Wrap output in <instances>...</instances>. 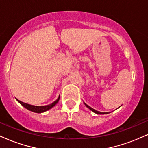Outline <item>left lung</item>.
Instances as JSON below:
<instances>
[{
  "label": "left lung",
  "instance_id": "1",
  "mask_svg": "<svg viewBox=\"0 0 148 148\" xmlns=\"http://www.w3.org/2000/svg\"><path fill=\"white\" fill-rule=\"evenodd\" d=\"M84 104L86 105V106L88 107V108H89L90 110V111H93L94 112V113H97V114H107V113H103V112H100V111H96V110H95L94 108H91L90 106H88V105H87L86 104V103H84Z\"/></svg>",
  "mask_w": 148,
  "mask_h": 148
}]
</instances>
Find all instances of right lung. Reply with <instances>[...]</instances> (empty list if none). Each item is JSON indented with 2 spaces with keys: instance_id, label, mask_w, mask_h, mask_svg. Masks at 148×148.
Listing matches in <instances>:
<instances>
[{
  "instance_id": "obj_1",
  "label": "right lung",
  "mask_w": 148,
  "mask_h": 148,
  "mask_svg": "<svg viewBox=\"0 0 148 148\" xmlns=\"http://www.w3.org/2000/svg\"><path fill=\"white\" fill-rule=\"evenodd\" d=\"M59 99H60V96L58 97V98L54 102H53L52 103H51V104H49V105H47V106H33V105H30V104H28V103H23L22 102V101H19V100L16 99V100L19 102L23 106V107H25V108H27L28 110H29L30 111H33V112H35V113H43V112H45L47 111H48V110L51 109V108H52V107H53L55 106L56 103L58 102Z\"/></svg>"
}]
</instances>
